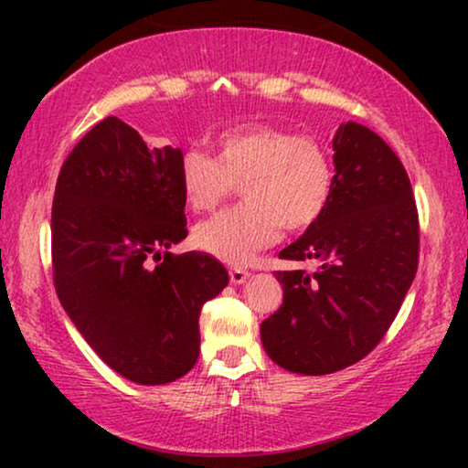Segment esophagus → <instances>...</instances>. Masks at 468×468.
Instances as JSON below:
<instances>
[{"label": "esophagus", "mask_w": 468, "mask_h": 468, "mask_svg": "<svg viewBox=\"0 0 468 468\" xmlns=\"http://www.w3.org/2000/svg\"><path fill=\"white\" fill-rule=\"evenodd\" d=\"M242 274H245V272H242L240 268H234V271L229 272V277H232V281H242Z\"/></svg>", "instance_id": "1"}]
</instances>
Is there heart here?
I'll use <instances>...</instances> for the list:
<instances>
[{"instance_id": "1", "label": "heart", "mask_w": 468, "mask_h": 468, "mask_svg": "<svg viewBox=\"0 0 468 468\" xmlns=\"http://www.w3.org/2000/svg\"><path fill=\"white\" fill-rule=\"evenodd\" d=\"M255 191H258L255 197L274 213L298 215L304 221L311 219L319 202L315 172L293 159L272 165L260 178Z\"/></svg>"}]
</instances>
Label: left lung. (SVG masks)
I'll list each match as a JSON object with an SVG mask.
<instances>
[{"label":"left lung","instance_id":"left-lung-1","mask_svg":"<svg viewBox=\"0 0 468 468\" xmlns=\"http://www.w3.org/2000/svg\"><path fill=\"white\" fill-rule=\"evenodd\" d=\"M185 191L181 149L146 143L119 117L85 133L57 178V296L95 354L140 386L196 367L200 311L229 281L213 255L172 251L187 236Z\"/></svg>","mask_w":468,"mask_h":468}]
</instances>
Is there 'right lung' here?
Masks as SVG:
<instances>
[{
    "label": "right lung",
    "mask_w": 468,
    "mask_h": 468,
    "mask_svg": "<svg viewBox=\"0 0 468 468\" xmlns=\"http://www.w3.org/2000/svg\"><path fill=\"white\" fill-rule=\"evenodd\" d=\"M330 149V194L279 253L283 304L260 328L268 357L298 375H330L368 356L418 271V208L396 153L354 121L338 125Z\"/></svg>",
    "instance_id": "right-lung-1"
}]
</instances>
